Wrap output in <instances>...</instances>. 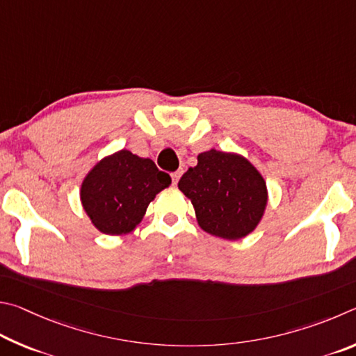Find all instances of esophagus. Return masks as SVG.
Segmentation results:
<instances>
[{"label":"esophagus","instance_id":"esophagus-1","mask_svg":"<svg viewBox=\"0 0 356 356\" xmlns=\"http://www.w3.org/2000/svg\"><path fill=\"white\" fill-rule=\"evenodd\" d=\"M183 168H178L177 172H173L172 173V181H173V186H177L178 184V181H179V178H181V175H183Z\"/></svg>","mask_w":356,"mask_h":356}]
</instances>
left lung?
Wrapping results in <instances>:
<instances>
[{"instance_id":"1","label":"left lung","mask_w":356,"mask_h":356,"mask_svg":"<svg viewBox=\"0 0 356 356\" xmlns=\"http://www.w3.org/2000/svg\"><path fill=\"white\" fill-rule=\"evenodd\" d=\"M197 222L214 238L239 241L263 220L269 192L263 175L239 153L211 148L197 156L178 183Z\"/></svg>"}]
</instances>
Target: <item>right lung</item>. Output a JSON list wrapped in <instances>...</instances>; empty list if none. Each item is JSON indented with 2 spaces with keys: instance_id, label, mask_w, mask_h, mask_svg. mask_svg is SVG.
Instances as JSON below:
<instances>
[{
  "instance_id": "add662e5",
  "label": "right lung",
  "mask_w": 356,
  "mask_h": 356,
  "mask_svg": "<svg viewBox=\"0 0 356 356\" xmlns=\"http://www.w3.org/2000/svg\"><path fill=\"white\" fill-rule=\"evenodd\" d=\"M170 183L172 178L152 159L123 148L104 156L86 175L81 204L99 233L124 236L134 232L148 204Z\"/></svg>"
}]
</instances>
